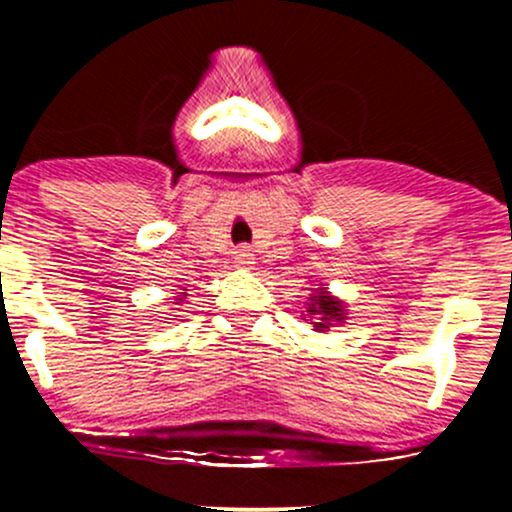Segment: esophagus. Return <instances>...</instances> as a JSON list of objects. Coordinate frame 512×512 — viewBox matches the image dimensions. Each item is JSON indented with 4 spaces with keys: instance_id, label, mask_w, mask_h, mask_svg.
I'll return each instance as SVG.
<instances>
[{
    "instance_id": "1",
    "label": "esophagus",
    "mask_w": 512,
    "mask_h": 512,
    "mask_svg": "<svg viewBox=\"0 0 512 512\" xmlns=\"http://www.w3.org/2000/svg\"><path fill=\"white\" fill-rule=\"evenodd\" d=\"M235 262H237V267H242V270H250V267L255 265V257H252L250 250H240L235 255Z\"/></svg>"
}]
</instances>
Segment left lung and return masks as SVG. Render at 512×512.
Returning <instances> with one entry per match:
<instances>
[{
	"mask_svg": "<svg viewBox=\"0 0 512 512\" xmlns=\"http://www.w3.org/2000/svg\"><path fill=\"white\" fill-rule=\"evenodd\" d=\"M304 309H307V314H302L304 322H309L314 327V332L322 334L337 327V324H344V319H347V304H344V299L334 297L329 292V287L324 285L314 287L309 292Z\"/></svg>",
	"mask_w": 512,
	"mask_h": 512,
	"instance_id": "1",
	"label": "left lung"
}]
</instances>
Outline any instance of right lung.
Wrapping results in <instances>:
<instances>
[{
    "instance_id": "obj_1",
    "label": "right lung",
    "mask_w": 512,
    "mask_h": 512,
    "mask_svg": "<svg viewBox=\"0 0 512 512\" xmlns=\"http://www.w3.org/2000/svg\"><path fill=\"white\" fill-rule=\"evenodd\" d=\"M185 297H188V294H185V292H178V297L173 299V307H175V304H183V302H185Z\"/></svg>"
}]
</instances>
